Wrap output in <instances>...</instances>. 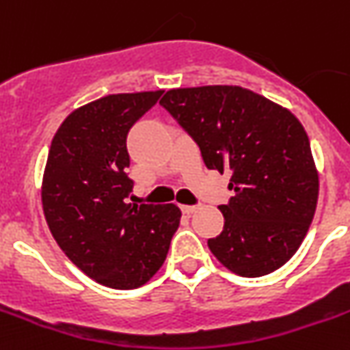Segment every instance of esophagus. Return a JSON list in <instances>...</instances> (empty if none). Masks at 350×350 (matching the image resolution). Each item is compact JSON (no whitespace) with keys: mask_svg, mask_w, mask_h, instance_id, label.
Instances as JSON below:
<instances>
[{"mask_svg":"<svg viewBox=\"0 0 350 350\" xmlns=\"http://www.w3.org/2000/svg\"><path fill=\"white\" fill-rule=\"evenodd\" d=\"M181 211L185 212V214H193V212L197 211V205H181Z\"/></svg>","mask_w":350,"mask_h":350,"instance_id":"obj_1","label":"esophagus"}]
</instances>
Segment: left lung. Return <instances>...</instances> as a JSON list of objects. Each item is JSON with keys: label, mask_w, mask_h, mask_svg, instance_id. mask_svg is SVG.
I'll return each instance as SVG.
<instances>
[{"label": "left lung", "mask_w": 350, "mask_h": 350, "mask_svg": "<svg viewBox=\"0 0 350 350\" xmlns=\"http://www.w3.org/2000/svg\"><path fill=\"white\" fill-rule=\"evenodd\" d=\"M200 148L207 169L230 172L221 234L207 241L245 278L282 267L314 217L319 181L311 143L292 112L240 86L171 90L160 100Z\"/></svg>", "instance_id": "8db88e82"}]
</instances>
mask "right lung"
Masks as SVG:
<instances>
[{"mask_svg": "<svg viewBox=\"0 0 350 350\" xmlns=\"http://www.w3.org/2000/svg\"><path fill=\"white\" fill-rule=\"evenodd\" d=\"M164 91L109 94L58 127L42 179V208L65 256L94 282L145 285L164 264L181 219L174 204H127V133Z\"/></svg>", "mask_w": 350, "mask_h": 350, "instance_id": "add662e5", "label": "right lung"}]
</instances>
